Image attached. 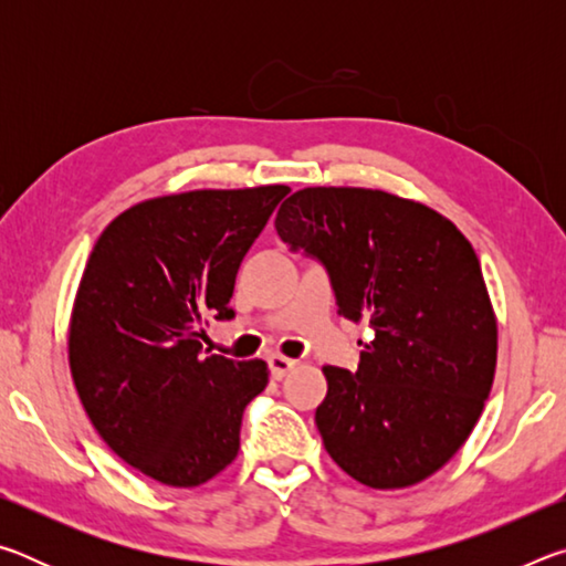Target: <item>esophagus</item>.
<instances>
[{"label":"esophagus","mask_w":566,"mask_h":566,"mask_svg":"<svg viewBox=\"0 0 566 566\" xmlns=\"http://www.w3.org/2000/svg\"><path fill=\"white\" fill-rule=\"evenodd\" d=\"M266 361H270V371H272V377H274L276 381L290 375V371L294 369V364H296V361L290 359V357H282V354H272V357L266 359Z\"/></svg>","instance_id":"34e87169"}]
</instances>
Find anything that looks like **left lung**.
Here are the masks:
<instances>
[{"label": "left lung", "mask_w": 566, "mask_h": 566, "mask_svg": "<svg viewBox=\"0 0 566 566\" xmlns=\"http://www.w3.org/2000/svg\"><path fill=\"white\" fill-rule=\"evenodd\" d=\"M292 252L317 260L337 312L375 332L357 371L324 367V449L375 490L434 474L472 434L496 367L482 266L459 229L379 189L306 187L274 219Z\"/></svg>", "instance_id": "1"}]
</instances>
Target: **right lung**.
I'll return each mask as SVG.
<instances>
[{
    "instance_id": "obj_1",
    "label": "right lung",
    "mask_w": 566,
    "mask_h": 566,
    "mask_svg": "<svg viewBox=\"0 0 566 566\" xmlns=\"http://www.w3.org/2000/svg\"><path fill=\"white\" fill-rule=\"evenodd\" d=\"M284 185L147 199L104 229L70 324V367L94 429L169 486H199L239 452L266 361L202 357L209 317L232 319L234 280Z\"/></svg>"
}]
</instances>
